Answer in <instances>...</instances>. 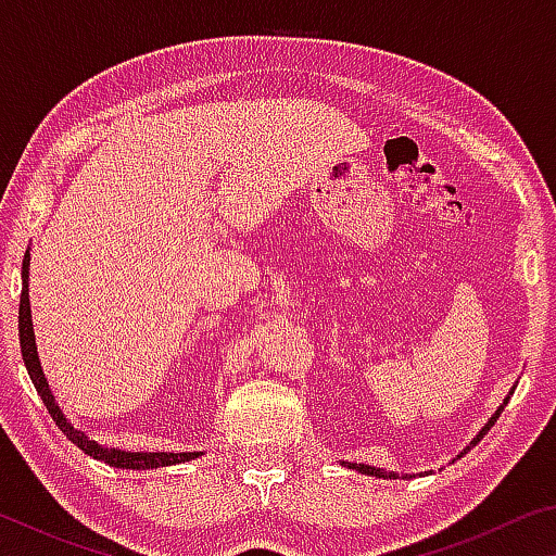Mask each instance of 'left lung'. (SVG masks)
<instances>
[{"label":"left lung","instance_id":"left-lung-1","mask_svg":"<svg viewBox=\"0 0 556 556\" xmlns=\"http://www.w3.org/2000/svg\"><path fill=\"white\" fill-rule=\"evenodd\" d=\"M507 400H510V394H507V397H505V402L501 404V407H497V412L493 414V417L491 419H488V425L481 429V431H478V437L473 439V441H470V446H476L478 444V441H481L485 434H488V429H491L493 425H495V421H497V417H501V412L505 409V404H507ZM470 446H466L464 448V454H468V451H470ZM348 468H355V470H361V473H365V476H375V478H390V481H392V478H400V473H397V470H388V468H375V466H365V464H351V466H348ZM402 478H412L409 473H404Z\"/></svg>","mask_w":556,"mask_h":556}]
</instances>
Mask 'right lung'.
Returning <instances> with one entry per match:
<instances>
[{
  "label": "right lung",
  "mask_w": 556,
  "mask_h": 556,
  "mask_svg": "<svg viewBox=\"0 0 556 556\" xmlns=\"http://www.w3.org/2000/svg\"><path fill=\"white\" fill-rule=\"evenodd\" d=\"M29 265H31V255L26 250L24 262H22V299H18V341H22V357L26 370H29V378L34 382L36 392L41 394V400L46 404V409L53 417L55 425L68 437L75 446L86 451L88 456L105 460L108 466L115 468H131V470H147V468H164V466H174V464H184V460L199 458L201 451H188V454H166V451H159V454H152V451H122V448H110L105 444H98L96 439H90L86 431L73 429V425L65 419V414L61 412L59 404H55L53 392L49 388V382L43 378L41 370V361L39 353H36V338H34V324H31V304H29Z\"/></svg>",
  "instance_id": "right-lung-1"
}]
</instances>
